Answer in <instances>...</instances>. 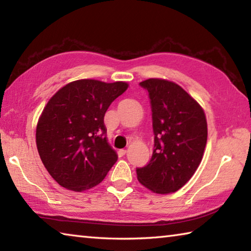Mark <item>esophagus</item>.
Listing matches in <instances>:
<instances>
[{
	"instance_id": "34e87169",
	"label": "esophagus",
	"mask_w": 251,
	"mask_h": 251,
	"mask_svg": "<svg viewBox=\"0 0 251 251\" xmlns=\"http://www.w3.org/2000/svg\"><path fill=\"white\" fill-rule=\"evenodd\" d=\"M126 154V150H120L118 151V155H120V157H123Z\"/></svg>"
}]
</instances>
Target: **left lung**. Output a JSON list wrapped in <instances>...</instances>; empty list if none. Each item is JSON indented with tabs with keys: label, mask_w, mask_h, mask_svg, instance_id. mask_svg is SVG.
<instances>
[{
	"label": "left lung",
	"mask_w": 251,
	"mask_h": 251,
	"mask_svg": "<svg viewBox=\"0 0 251 251\" xmlns=\"http://www.w3.org/2000/svg\"><path fill=\"white\" fill-rule=\"evenodd\" d=\"M151 108L154 151L144 167L136 168L141 184L157 194L181 188L196 172L207 143L202 108L173 82L150 78L139 83Z\"/></svg>",
	"instance_id": "left-lung-1"
}]
</instances>
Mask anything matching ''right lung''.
I'll use <instances>...</instances> for the list:
<instances>
[{
  "instance_id": "1",
  "label": "right lung",
  "mask_w": 251,
  "mask_h": 251,
  "mask_svg": "<svg viewBox=\"0 0 251 251\" xmlns=\"http://www.w3.org/2000/svg\"><path fill=\"white\" fill-rule=\"evenodd\" d=\"M127 87L124 82L79 79L46 104L37 123L36 146L45 168L62 187L74 192L93 188L117 161L104 116Z\"/></svg>"
}]
</instances>
